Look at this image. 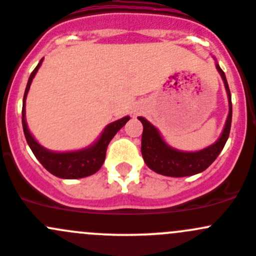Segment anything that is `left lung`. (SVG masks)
Masks as SVG:
<instances>
[{"instance_id": "left-lung-1", "label": "left lung", "mask_w": 256, "mask_h": 256, "mask_svg": "<svg viewBox=\"0 0 256 256\" xmlns=\"http://www.w3.org/2000/svg\"><path fill=\"white\" fill-rule=\"evenodd\" d=\"M216 69L218 70V72L222 76L224 82H225L228 103H230V112H228V120H226L225 128H224L220 140L215 144L210 146V147L205 148L202 150H198V152H180V150L168 147L166 143L163 142L158 130L147 119L138 116V119L143 124L140 150H142V156L146 164L152 171L170 177L192 176V174L205 171L211 163L218 158L222 148L225 147V143L228 140V134H230L232 106H231V94L225 72L221 70V68L218 64H216Z\"/></svg>"}]
</instances>
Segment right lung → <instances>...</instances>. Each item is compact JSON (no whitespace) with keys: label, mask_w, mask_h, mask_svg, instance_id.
<instances>
[{"label":"right lung","mask_w":256,"mask_h":256,"mask_svg":"<svg viewBox=\"0 0 256 256\" xmlns=\"http://www.w3.org/2000/svg\"><path fill=\"white\" fill-rule=\"evenodd\" d=\"M42 62V59H41ZM41 62H38V66L34 69L31 72L30 78H28V85H26L25 94H24V103H22V126L24 133H25V138L28 140V144L30 146L31 150L35 154V157L40 160V163L48 170L50 174L54 176L60 177V178H82V177L90 176L94 174L96 171H99L102 166H103L104 160H106V148H108L109 142L113 140L114 136L116 134L119 130H122V126L130 120V116H124V118L119 119V120L114 122V123L109 124L104 130L103 134L100 136L98 142L93 146V147L88 148V150H78V152H66V153H55L50 152V150H45L41 147L31 133L28 130V124L25 120V99L28 96V92L30 89L31 82H32L34 76H35L36 72L40 68Z\"/></svg>","instance_id":"right-lung-1"}]
</instances>
